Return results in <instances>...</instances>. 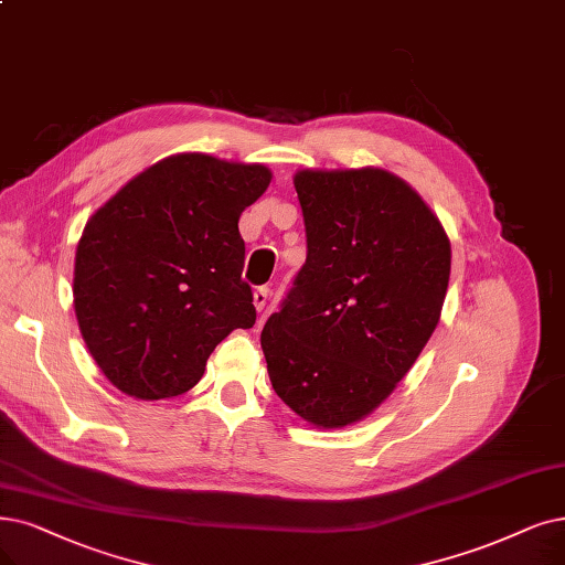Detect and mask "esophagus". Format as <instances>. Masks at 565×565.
<instances>
[{
  "label": "esophagus",
  "instance_id": "34e87169",
  "mask_svg": "<svg viewBox=\"0 0 565 565\" xmlns=\"http://www.w3.org/2000/svg\"><path fill=\"white\" fill-rule=\"evenodd\" d=\"M255 308L262 312L264 308H266V303H268V297H270V289L268 287H257L255 289Z\"/></svg>",
  "mask_w": 565,
  "mask_h": 565
}]
</instances>
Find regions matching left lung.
Wrapping results in <instances>:
<instances>
[{"instance_id":"obj_1","label":"left lung","mask_w":565,"mask_h":565,"mask_svg":"<svg viewBox=\"0 0 565 565\" xmlns=\"http://www.w3.org/2000/svg\"><path fill=\"white\" fill-rule=\"evenodd\" d=\"M308 255L262 331L276 394L301 419L371 415L431 338L452 250L422 196L385 169L295 175Z\"/></svg>"}]
</instances>
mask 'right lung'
I'll use <instances>...</instances> for the list:
<instances>
[{"label":"right lung","mask_w":565,"mask_h":565,"mask_svg":"<svg viewBox=\"0 0 565 565\" xmlns=\"http://www.w3.org/2000/svg\"><path fill=\"white\" fill-rule=\"evenodd\" d=\"M268 183L264 164L180 152L87 220L74 266L76 320L120 392L143 401L183 394L220 341L255 324L238 217Z\"/></svg>","instance_id":"obj_1"}]
</instances>
